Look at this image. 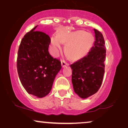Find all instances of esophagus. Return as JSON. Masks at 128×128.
I'll use <instances>...</instances> for the list:
<instances>
[{"label":"esophagus","mask_w":128,"mask_h":128,"mask_svg":"<svg viewBox=\"0 0 128 128\" xmlns=\"http://www.w3.org/2000/svg\"><path fill=\"white\" fill-rule=\"evenodd\" d=\"M62 67H65V66H69V63L68 62H66V61H65L64 60H62Z\"/></svg>","instance_id":"34e87169"}]
</instances>
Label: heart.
Returning <instances> with one entry per match:
<instances>
[{"mask_svg": "<svg viewBox=\"0 0 128 128\" xmlns=\"http://www.w3.org/2000/svg\"><path fill=\"white\" fill-rule=\"evenodd\" d=\"M62 42L66 43V51L73 60H79L86 56L92 48L94 37L92 34L84 31L62 32L50 39L52 54L57 56L62 49Z\"/></svg>", "mask_w": 128, "mask_h": 128, "instance_id": "b5f03b06", "label": "heart"}]
</instances>
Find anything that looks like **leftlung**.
Here are the masks:
<instances>
[{
	"mask_svg": "<svg viewBox=\"0 0 128 128\" xmlns=\"http://www.w3.org/2000/svg\"><path fill=\"white\" fill-rule=\"evenodd\" d=\"M94 45L86 56L70 65L74 92L82 98L96 93L102 84L105 72L106 48L102 34L94 29Z\"/></svg>",
	"mask_w": 128,
	"mask_h": 128,
	"instance_id": "8db88e82",
	"label": "left lung"
}]
</instances>
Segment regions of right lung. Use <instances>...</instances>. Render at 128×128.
Returning <instances> with one entry per match:
<instances>
[{"label": "right lung", "instance_id": "obj_1", "mask_svg": "<svg viewBox=\"0 0 128 128\" xmlns=\"http://www.w3.org/2000/svg\"><path fill=\"white\" fill-rule=\"evenodd\" d=\"M37 26L22 38L18 52L17 70L20 82L26 91L42 98L50 92L61 62L48 52L50 36L35 31Z\"/></svg>", "mask_w": 128, "mask_h": 128}]
</instances>
